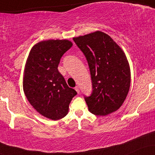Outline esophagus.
Here are the masks:
<instances>
[{
  "mask_svg": "<svg viewBox=\"0 0 155 155\" xmlns=\"http://www.w3.org/2000/svg\"><path fill=\"white\" fill-rule=\"evenodd\" d=\"M75 90H76V92H77V93H78V94L79 93V87L76 86V87H75Z\"/></svg>",
  "mask_w": 155,
  "mask_h": 155,
  "instance_id": "obj_1",
  "label": "esophagus"
}]
</instances>
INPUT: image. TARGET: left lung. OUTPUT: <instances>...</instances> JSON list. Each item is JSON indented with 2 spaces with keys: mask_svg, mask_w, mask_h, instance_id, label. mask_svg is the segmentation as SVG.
Instances as JSON below:
<instances>
[{
  "mask_svg": "<svg viewBox=\"0 0 155 155\" xmlns=\"http://www.w3.org/2000/svg\"><path fill=\"white\" fill-rule=\"evenodd\" d=\"M73 40L90 68L92 91L90 96H84L89 111L98 116L117 111L130 85V71L123 51L109 35L101 31Z\"/></svg>",
  "mask_w": 155,
  "mask_h": 155,
  "instance_id": "8db88e82",
  "label": "left lung"
}]
</instances>
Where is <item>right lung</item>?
<instances>
[{"label": "right lung", "instance_id": "add662e5", "mask_svg": "<svg viewBox=\"0 0 155 155\" xmlns=\"http://www.w3.org/2000/svg\"><path fill=\"white\" fill-rule=\"evenodd\" d=\"M72 47L68 40H48L35 44L28 56L23 80L29 103L44 117L63 118L77 92L70 88L58 71L60 59Z\"/></svg>", "mask_w": 155, "mask_h": 155}]
</instances>
